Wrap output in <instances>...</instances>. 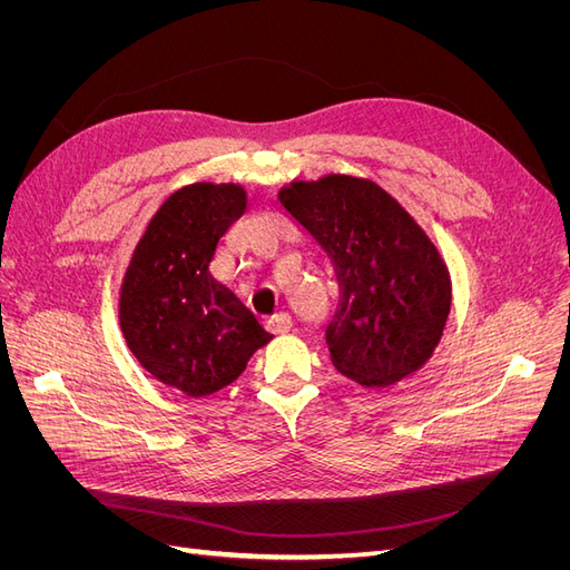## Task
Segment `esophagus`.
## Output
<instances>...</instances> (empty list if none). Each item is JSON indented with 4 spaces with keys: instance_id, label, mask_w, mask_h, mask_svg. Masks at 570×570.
Returning a JSON list of instances; mask_svg holds the SVG:
<instances>
[{
    "instance_id": "esophagus-1",
    "label": "esophagus",
    "mask_w": 570,
    "mask_h": 570,
    "mask_svg": "<svg viewBox=\"0 0 570 570\" xmlns=\"http://www.w3.org/2000/svg\"><path fill=\"white\" fill-rule=\"evenodd\" d=\"M266 325H268V331L271 333H275V335H285V333H289L292 331V316L289 314H285V312H281V314H275V316H271L268 321H266Z\"/></svg>"
}]
</instances>
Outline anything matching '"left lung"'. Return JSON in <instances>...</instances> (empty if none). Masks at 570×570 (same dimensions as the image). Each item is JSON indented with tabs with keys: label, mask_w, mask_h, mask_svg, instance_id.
Segmentation results:
<instances>
[{
	"label": "left lung",
	"mask_w": 570,
	"mask_h": 570,
	"mask_svg": "<svg viewBox=\"0 0 570 570\" xmlns=\"http://www.w3.org/2000/svg\"><path fill=\"white\" fill-rule=\"evenodd\" d=\"M281 204L335 268L340 299L325 325L335 368L366 387L421 368L442 337L452 285L413 218L383 187L352 176L292 183Z\"/></svg>",
	"instance_id": "8db88e82"
}]
</instances>
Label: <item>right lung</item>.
<instances>
[{"label":"right lung","mask_w":570,"mask_h":570,"mask_svg":"<svg viewBox=\"0 0 570 570\" xmlns=\"http://www.w3.org/2000/svg\"><path fill=\"white\" fill-rule=\"evenodd\" d=\"M237 185L195 183L170 195L135 247L120 287V331L164 385L206 396L237 381L268 335L209 266L245 214Z\"/></svg>","instance_id":"1"}]
</instances>
